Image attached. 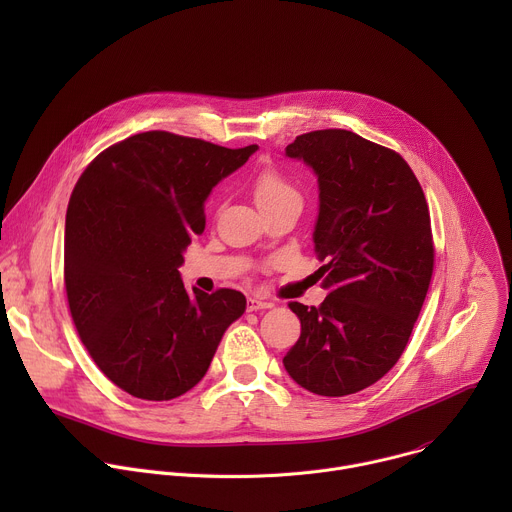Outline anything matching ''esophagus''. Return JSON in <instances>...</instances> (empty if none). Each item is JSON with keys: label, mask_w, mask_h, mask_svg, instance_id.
Instances as JSON below:
<instances>
[{"label": "esophagus", "mask_w": 512, "mask_h": 512, "mask_svg": "<svg viewBox=\"0 0 512 512\" xmlns=\"http://www.w3.org/2000/svg\"><path fill=\"white\" fill-rule=\"evenodd\" d=\"M267 308H273V304L267 302V300H257V298H249V300H247V310H249V312L267 310Z\"/></svg>", "instance_id": "1"}]
</instances>
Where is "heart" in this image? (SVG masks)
I'll return each mask as SVG.
<instances>
[{"instance_id":"b5f03b06","label":"heart","mask_w":512,"mask_h":512,"mask_svg":"<svg viewBox=\"0 0 512 512\" xmlns=\"http://www.w3.org/2000/svg\"><path fill=\"white\" fill-rule=\"evenodd\" d=\"M253 192H255L257 206L277 204V202H285V200H300L298 190L291 186L279 172H273V170L261 172L257 176Z\"/></svg>"}]
</instances>
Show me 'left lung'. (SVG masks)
<instances>
[{
  "mask_svg": "<svg viewBox=\"0 0 512 512\" xmlns=\"http://www.w3.org/2000/svg\"><path fill=\"white\" fill-rule=\"evenodd\" d=\"M285 156L318 178L314 251L324 265L320 308L291 302L302 334L287 375L322 397L385 377L403 354L433 271L429 210L407 162L346 129L298 135Z\"/></svg>",
  "mask_w": 512,
  "mask_h": 512,
  "instance_id": "1",
  "label": "left lung"
}]
</instances>
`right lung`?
Listing matches in <instances>:
<instances>
[{
	"label": "right lung",
	"instance_id": "right-lung-1",
	"mask_svg": "<svg viewBox=\"0 0 512 512\" xmlns=\"http://www.w3.org/2000/svg\"><path fill=\"white\" fill-rule=\"evenodd\" d=\"M255 152L257 145L229 150L145 131L97 156L72 190L64 225L68 308L97 367L125 393L145 401L184 395L243 316L241 291H188L178 267L204 231L212 188Z\"/></svg>",
	"mask_w": 512,
	"mask_h": 512
}]
</instances>
